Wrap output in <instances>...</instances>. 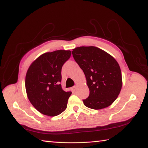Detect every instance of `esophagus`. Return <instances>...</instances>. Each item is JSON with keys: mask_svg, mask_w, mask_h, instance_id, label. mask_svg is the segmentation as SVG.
I'll return each mask as SVG.
<instances>
[{"mask_svg": "<svg viewBox=\"0 0 148 148\" xmlns=\"http://www.w3.org/2000/svg\"><path fill=\"white\" fill-rule=\"evenodd\" d=\"M72 90H74V91H75V90H76V86H73V87H72Z\"/></svg>", "mask_w": 148, "mask_h": 148, "instance_id": "obj_1", "label": "esophagus"}]
</instances>
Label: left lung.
<instances>
[{
  "label": "left lung",
  "mask_w": 148,
  "mask_h": 148,
  "mask_svg": "<svg viewBox=\"0 0 148 148\" xmlns=\"http://www.w3.org/2000/svg\"><path fill=\"white\" fill-rule=\"evenodd\" d=\"M72 55L86 79L90 95L83 103L93 109H102L117 99L122 87L120 67L115 58L95 46H80Z\"/></svg>",
  "instance_id": "8db88e82"
}]
</instances>
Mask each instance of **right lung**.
<instances>
[{
  "instance_id": "add662e5",
  "label": "right lung",
  "mask_w": 148,
  "mask_h": 148,
  "mask_svg": "<svg viewBox=\"0 0 148 148\" xmlns=\"http://www.w3.org/2000/svg\"><path fill=\"white\" fill-rule=\"evenodd\" d=\"M70 50H56L40 55L27 72L25 88L27 97L37 111L55 116L64 111L72 92H65L61 84L62 67L70 58Z\"/></svg>"
}]
</instances>
